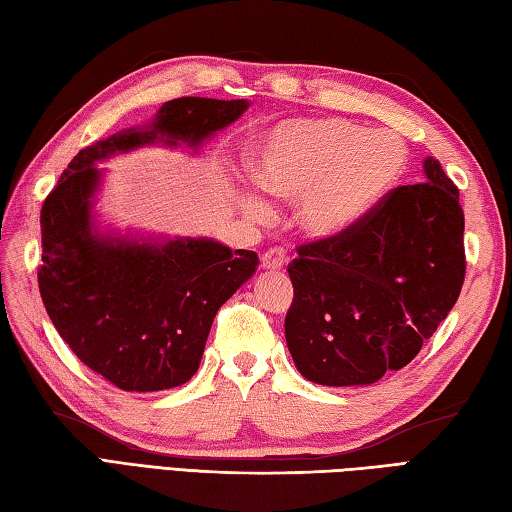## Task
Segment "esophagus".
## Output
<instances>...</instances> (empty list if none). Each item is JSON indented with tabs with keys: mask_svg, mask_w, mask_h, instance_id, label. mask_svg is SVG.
<instances>
[{
	"mask_svg": "<svg viewBox=\"0 0 512 512\" xmlns=\"http://www.w3.org/2000/svg\"><path fill=\"white\" fill-rule=\"evenodd\" d=\"M284 266H286V253L281 248H270L262 255L264 270H281Z\"/></svg>",
	"mask_w": 512,
	"mask_h": 512,
	"instance_id": "esophagus-1",
	"label": "esophagus"
}]
</instances>
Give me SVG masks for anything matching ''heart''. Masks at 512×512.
<instances>
[{"mask_svg":"<svg viewBox=\"0 0 512 512\" xmlns=\"http://www.w3.org/2000/svg\"><path fill=\"white\" fill-rule=\"evenodd\" d=\"M407 165L402 138L343 118H297L259 134L248 147L246 169L259 189L297 200V224L314 239L339 237L372 213L396 187ZM253 220L268 204L244 193Z\"/></svg>","mask_w":512,"mask_h":512,"instance_id":"1","label":"heart"}]
</instances>
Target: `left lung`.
<instances>
[{
    "label": "left lung",
    "instance_id": "1",
    "mask_svg": "<svg viewBox=\"0 0 512 512\" xmlns=\"http://www.w3.org/2000/svg\"><path fill=\"white\" fill-rule=\"evenodd\" d=\"M424 182L389 191L350 231L299 246L286 343L303 378L372 385L405 367L464 284L460 191L429 156Z\"/></svg>",
    "mask_w": 512,
    "mask_h": 512
}]
</instances>
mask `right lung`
I'll use <instances>...</instances> for the list:
<instances>
[{
  "mask_svg": "<svg viewBox=\"0 0 512 512\" xmlns=\"http://www.w3.org/2000/svg\"><path fill=\"white\" fill-rule=\"evenodd\" d=\"M246 99L184 96L145 125L127 127L81 149L41 209L39 292L61 339L112 385L162 391L198 372L217 310L255 275L253 250L211 237H143L99 231V162L147 145L189 147L235 123Z\"/></svg>",
  "mask_w": 512,
  "mask_h": 512,
  "instance_id": "right-lung-1",
  "label": "right lung"
}]
</instances>
